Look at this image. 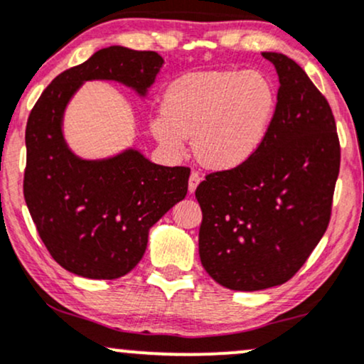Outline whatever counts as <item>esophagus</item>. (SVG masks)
Listing matches in <instances>:
<instances>
[{
  "label": "esophagus",
  "mask_w": 364,
  "mask_h": 364,
  "mask_svg": "<svg viewBox=\"0 0 364 364\" xmlns=\"http://www.w3.org/2000/svg\"><path fill=\"white\" fill-rule=\"evenodd\" d=\"M200 181H201L200 173H196V171H191L190 181H188V190H190V193H193V191L196 190V186L200 185Z\"/></svg>",
  "instance_id": "1"
}]
</instances>
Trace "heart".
I'll return each mask as SVG.
<instances>
[{
	"label": "heart",
	"instance_id": "obj_1",
	"mask_svg": "<svg viewBox=\"0 0 364 364\" xmlns=\"http://www.w3.org/2000/svg\"><path fill=\"white\" fill-rule=\"evenodd\" d=\"M277 112V90L257 71H198L168 86L163 110L151 130L171 152H183L195 137V152L207 168L227 171L259 151Z\"/></svg>",
	"mask_w": 364,
	"mask_h": 364
}]
</instances>
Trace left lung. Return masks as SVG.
Here are the masks:
<instances>
[{
  "mask_svg": "<svg viewBox=\"0 0 364 364\" xmlns=\"http://www.w3.org/2000/svg\"><path fill=\"white\" fill-rule=\"evenodd\" d=\"M279 77L277 112L256 156L196 188L198 249L222 287L256 291L293 278L331 220L341 147L332 110L295 60L262 52Z\"/></svg>",
  "mask_w": 364,
  "mask_h": 364,
  "instance_id": "1",
  "label": "left lung"
}]
</instances>
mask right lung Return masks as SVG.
Listing matches in <instances>:
<instances>
[{
    "label": "right lung",
    "mask_w": 364,
    "mask_h": 364,
    "mask_svg": "<svg viewBox=\"0 0 364 364\" xmlns=\"http://www.w3.org/2000/svg\"><path fill=\"white\" fill-rule=\"evenodd\" d=\"M164 60L112 46L60 73L30 112L23 196L50 256L69 273L115 279L132 271L149 229L186 196L190 168L151 163L135 149L86 161L65 144L63 117L85 81L110 80L146 96Z\"/></svg>",
    "instance_id": "add662e5"
}]
</instances>
